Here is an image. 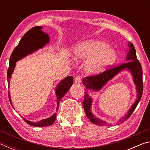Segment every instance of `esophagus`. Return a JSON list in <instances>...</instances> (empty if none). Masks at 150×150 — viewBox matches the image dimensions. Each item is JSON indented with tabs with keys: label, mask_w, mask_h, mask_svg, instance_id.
<instances>
[{
	"label": "esophagus",
	"mask_w": 150,
	"mask_h": 150,
	"mask_svg": "<svg viewBox=\"0 0 150 150\" xmlns=\"http://www.w3.org/2000/svg\"><path fill=\"white\" fill-rule=\"evenodd\" d=\"M81 82V78L80 76H77L75 78V83H80Z\"/></svg>",
	"instance_id": "34e87169"
}]
</instances>
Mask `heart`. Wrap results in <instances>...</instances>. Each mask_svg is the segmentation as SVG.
<instances>
[{
	"label": "heart",
	"mask_w": 150,
	"mask_h": 150,
	"mask_svg": "<svg viewBox=\"0 0 150 150\" xmlns=\"http://www.w3.org/2000/svg\"><path fill=\"white\" fill-rule=\"evenodd\" d=\"M73 57L77 61H86L85 70L87 74H98L116 59L115 51L109 48L105 42L91 40L83 42L74 47Z\"/></svg>",
	"instance_id": "b5f03b06"
}]
</instances>
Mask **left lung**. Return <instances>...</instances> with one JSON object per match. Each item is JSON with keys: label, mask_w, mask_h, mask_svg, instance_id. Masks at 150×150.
<instances>
[{"label": "left lung", "mask_w": 150, "mask_h": 150, "mask_svg": "<svg viewBox=\"0 0 150 150\" xmlns=\"http://www.w3.org/2000/svg\"><path fill=\"white\" fill-rule=\"evenodd\" d=\"M128 46L129 47L128 52L126 55V59L127 62L122 63L119 66L113 67L112 65V68L109 69L105 71L100 73V74L94 75V76H88V77L84 78L83 79V84L84 85L87 89L92 90L94 91H98L101 89L106 83L108 81L112 79L115 75L120 73L124 69H128L130 71L133 77V81L134 84L136 85V91H137V99L131 106V108L126 114L125 116L120 118L118 120L119 123H122L125 122L127 119L131 116L132 114L135 110L137 105L140 100L142 94H143V81H142V68L140 63L139 62L138 59H137L136 50L134 45L130 42H129ZM93 98L90 97L88 94L86 93L85 95V98L83 102V106L85 111L86 115L87 118L89 119L91 122L94 124L99 126H109L106 122L103 121L100 119L96 118V116L91 112V105H92Z\"/></svg>", "instance_id": "obj_1"}]
</instances>
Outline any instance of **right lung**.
<instances>
[{
  "instance_id": "add662e5",
  "label": "right lung",
  "mask_w": 150,
  "mask_h": 150,
  "mask_svg": "<svg viewBox=\"0 0 150 150\" xmlns=\"http://www.w3.org/2000/svg\"><path fill=\"white\" fill-rule=\"evenodd\" d=\"M42 29V26H35L29 30L22 38L18 45L14 48L13 52H12L9 60V67L8 72H7V80H8V87L10 85V78L11 77L12 73L14 71L15 66H16V62L27 56L28 54H31L32 53L36 52L37 50H38L40 48H42L45 46V44L49 43V35L43 32ZM73 78L72 76H68L58 83L56 88H55V95L57 96V105L56 110H57L58 107H59L60 100H62V97L64 96L66 93L71 87L73 83ZM10 96L11 95H10V93L8 92L9 100L12 106L11 98ZM55 119H56V113H55L54 115H52L50 118L44 119V120L39 122H35L27 120L25 118H24V120L30 126L41 127L51 126L54 122Z\"/></svg>"
}]
</instances>
